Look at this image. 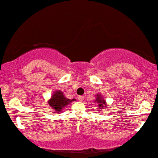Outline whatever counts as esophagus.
I'll list each match as a JSON object with an SVG mask.
<instances>
[{"mask_svg":"<svg viewBox=\"0 0 158 158\" xmlns=\"http://www.w3.org/2000/svg\"><path fill=\"white\" fill-rule=\"evenodd\" d=\"M78 99H79V101H83V100H84V96L80 95V96H79V97H78Z\"/></svg>","mask_w":158,"mask_h":158,"instance_id":"esophagus-1","label":"esophagus"}]
</instances>
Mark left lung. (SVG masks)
<instances>
[{
	"instance_id": "obj_1",
	"label": "left lung",
	"mask_w": 158,
	"mask_h": 158,
	"mask_svg": "<svg viewBox=\"0 0 158 158\" xmlns=\"http://www.w3.org/2000/svg\"><path fill=\"white\" fill-rule=\"evenodd\" d=\"M95 100H94V102H95L98 103V111H101V110L102 109H104V106H106V102L105 99L102 97V95L100 93H99L97 95H96L95 97Z\"/></svg>"
}]
</instances>
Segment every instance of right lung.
I'll use <instances>...</instances> for the list:
<instances>
[{
  "label": "right lung",
  "mask_w": 158,
  "mask_h": 158,
  "mask_svg": "<svg viewBox=\"0 0 158 158\" xmlns=\"http://www.w3.org/2000/svg\"><path fill=\"white\" fill-rule=\"evenodd\" d=\"M75 100L76 99L69 100V99L67 98L61 90H55L54 93H53L52 97L48 100V105H49L53 111H55L54 113H59L67 105Z\"/></svg>",
  "instance_id": "add662e5"
}]
</instances>
